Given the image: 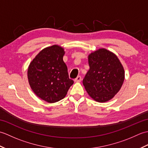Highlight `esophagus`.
<instances>
[{"instance_id":"obj_1","label":"esophagus","mask_w":148,"mask_h":148,"mask_svg":"<svg viewBox=\"0 0 148 148\" xmlns=\"http://www.w3.org/2000/svg\"><path fill=\"white\" fill-rule=\"evenodd\" d=\"M81 79H82V78H81V77L80 76H78L76 78V79H74V81H75V82H80V81H81Z\"/></svg>"}]
</instances>
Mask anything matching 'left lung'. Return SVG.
<instances>
[{"label": "left lung", "mask_w": 148, "mask_h": 148, "mask_svg": "<svg viewBox=\"0 0 148 148\" xmlns=\"http://www.w3.org/2000/svg\"><path fill=\"white\" fill-rule=\"evenodd\" d=\"M88 64L90 69L83 81L88 95L99 102L111 100L124 81L121 62L114 53L102 48L88 56Z\"/></svg>", "instance_id": "obj_1"}]
</instances>
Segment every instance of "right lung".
<instances>
[{"instance_id": "right-lung-1", "label": "right lung", "mask_w": 148, "mask_h": 148, "mask_svg": "<svg viewBox=\"0 0 148 148\" xmlns=\"http://www.w3.org/2000/svg\"><path fill=\"white\" fill-rule=\"evenodd\" d=\"M65 51L53 45L45 48L34 58L28 69V79L33 92L49 103L63 99L74 83L63 60Z\"/></svg>"}]
</instances>
